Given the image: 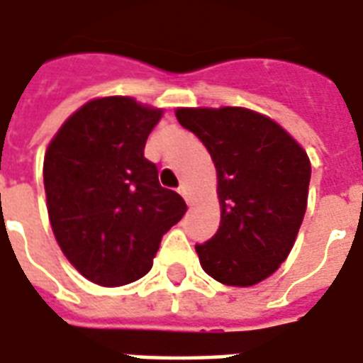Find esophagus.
I'll list each match as a JSON object with an SVG mask.
<instances>
[{
    "mask_svg": "<svg viewBox=\"0 0 363 363\" xmlns=\"http://www.w3.org/2000/svg\"><path fill=\"white\" fill-rule=\"evenodd\" d=\"M179 194H181L182 199L186 200V204H190V194H189V189H186V186H184V184H181V186H179Z\"/></svg>",
    "mask_w": 363,
    "mask_h": 363,
    "instance_id": "1",
    "label": "esophagus"
}]
</instances>
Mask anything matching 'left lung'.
<instances>
[{
    "label": "left lung",
    "mask_w": 363,
    "mask_h": 363,
    "mask_svg": "<svg viewBox=\"0 0 363 363\" xmlns=\"http://www.w3.org/2000/svg\"><path fill=\"white\" fill-rule=\"evenodd\" d=\"M177 120L216 167L222 220L196 245L200 265L224 285L252 287L295 245L308 199V155L277 121L247 108H179Z\"/></svg>",
    "instance_id": "8db88e82"
}]
</instances>
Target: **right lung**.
I'll use <instances>...</instances> for the list:
<instances>
[{
    "instance_id": "1",
    "label": "right lung",
    "mask_w": 363,
    "mask_h": 363,
    "mask_svg": "<svg viewBox=\"0 0 363 363\" xmlns=\"http://www.w3.org/2000/svg\"><path fill=\"white\" fill-rule=\"evenodd\" d=\"M161 116L129 96L96 98L47 147L43 181L52 232L76 271L96 285L121 287L147 275L163 234L186 212L143 157Z\"/></svg>"
}]
</instances>
